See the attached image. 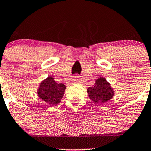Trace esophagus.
Segmentation results:
<instances>
[{
    "label": "esophagus",
    "instance_id": "esophagus-1",
    "mask_svg": "<svg viewBox=\"0 0 151 151\" xmlns=\"http://www.w3.org/2000/svg\"><path fill=\"white\" fill-rule=\"evenodd\" d=\"M79 77L77 75H75L74 77V79H73V82L74 83H77V82H79Z\"/></svg>",
    "mask_w": 151,
    "mask_h": 151
}]
</instances>
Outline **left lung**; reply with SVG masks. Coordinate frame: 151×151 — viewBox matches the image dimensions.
I'll return each instance as SVG.
<instances>
[{
	"mask_svg": "<svg viewBox=\"0 0 151 151\" xmlns=\"http://www.w3.org/2000/svg\"><path fill=\"white\" fill-rule=\"evenodd\" d=\"M88 97L95 104H102L112 99L114 95V91L111 86L104 77H100L95 81V85L88 87Z\"/></svg>",
	"mask_w": 151,
	"mask_h": 151,
	"instance_id": "left-lung-1",
	"label": "left lung"
}]
</instances>
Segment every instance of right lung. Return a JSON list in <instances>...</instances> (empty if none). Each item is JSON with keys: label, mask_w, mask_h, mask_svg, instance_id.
I'll return each instance as SVG.
<instances>
[{"label": "right lung", "mask_w": 151, "mask_h": 151, "mask_svg": "<svg viewBox=\"0 0 151 151\" xmlns=\"http://www.w3.org/2000/svg\"><path fill=\"white\" fill-rule=\"evenodd\" d=\"M66 86L63 83H57L54 79L49 76L43 80L38 89V95L41 99L50 105L55 106L60 102L64 95Z\"/></svg>", "instance_id": "1"}]
</instances>
